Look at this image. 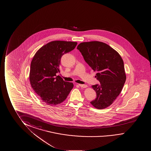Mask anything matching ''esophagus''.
<instances>
[{
    "instance_id": "obj_1",
    "label": "esophagus",
    "mask_w": 151,
    "mask_h": 151,
    "mask_svg": "<svg viewBox=\"0 0 151 151\" xmlns=\"http://www.w3.org/2000/svg\"><path fill=\"white\" fill-rule=\"evenodd\" d=\"M79 86H80L81 87V88H86L87 87V86H86V85H84V84H79Z\"/></svg>"
}]
</instances>
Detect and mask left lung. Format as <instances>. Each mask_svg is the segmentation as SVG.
Masks as SVG:
<instances>
[{
	"label": "left lung",
	"mask_w": 151,
	"mask_h": 151,
	"mask_svg": "<svg viewBox=\"0 0 151 151\" xmlns=\"http://www.w3.org/2000/svg\"><path fill=\"white\" fill-rule=\"evenodd\" d=\"M77 49L86 63L96 71L95 78L101 84L92 86L96 98L91 104L99 109L106 108L116 99L126 82L123 60L113 48L101 42H83Z\"/></svg>",
	"instance_id": "obj_1"
}]
</instances>
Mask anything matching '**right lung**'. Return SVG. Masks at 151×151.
Returning a JSON list of instances; mask_svg holds the SVG:
<instances>
[{"mask_svg":"<svg viewBox=\"0 0 151 151\" xmlns=\"http://www.w3.org/2000/svg\"><path fill=\"white\" fill-rule=\"evenodd\" d=\"M77 42L55 41L38 50L31 61L29 81L32 88L43 103L55 106L65 100L73 84L63 81L60 72L61 58L74 50Z\"/></svg>","mask_w":151,"mask_h":151,"instance_id":"obj_1","label":"right lung"}]
</instances>
